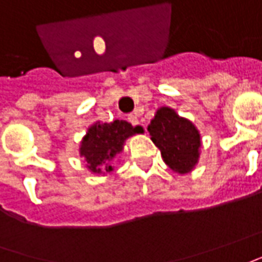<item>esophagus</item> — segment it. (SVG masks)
Returning <instances> with one entry per match:
<instances>
[{
    "mask_svg": "<svg viewBox=\"0 0 262 262\" xmlns=\"http://www.w3.org/2000/svg\"><path fill=\"white\" fill-rule=\"evenodd\" d=\"M127 120H129L133 126H138L139 124V119L136 115H129V116H127Z\"/></svg>",
    "mask_w": 262,
    "mask_h": 262,
    "instance_id": "esophagus-1",
    "label": "esophagus"
}]
</instances>
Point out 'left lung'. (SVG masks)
I'll list each match as a JSON object with an SVG mask.
<instances>
[{
	"label": "left lung",
	"instance_id": "8db88e82",
	"mask_svg": "<svg viewBox=\"0 0 262 262\" xmlns=\"http://www.w3.org/2000/svg\"><path fill=\"white\" fill-rule=\"evenodd\" d=\"M165 163L178 173H188L199 161L201 135L195 124L173 108L161 107L147 126Z\"/></svg>",
	"mask_w": 262,
	"mask_h": 262
}]
</instances>
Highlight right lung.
Masks as SVG:
<instances>
[{"mask_svg":"<svg viewBox=\"0 0 262 262\" xmlns=\"http://www.w3.org/2000/svg\"><path fill=\"white\" fill-rule=\"evenodd\" d=\"M142 132L140 126L133 127L126 120H115L112 123L96 122L87 129L80 143V156L84 158L87 168L94 173L112 172L113 166L110 162L123 150L124 140Z\"/></svg>","mask_w":262,"mask_h":262,"instance_id":"1","label":"right lung"}]
</instances>
